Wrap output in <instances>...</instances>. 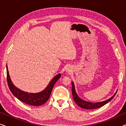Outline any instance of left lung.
Masks as SVG:
<instances>
[{
    "instance_id": "8db88e82",
    "label": "left lung",
    "mask_w": 126,
    "mask_h": 126,
    "mask_svg": "<svg viewBox=\"0 0 126 126\" xmlns=\"http://www.w3.org/2000/svg\"><path fill=\"white\" fill-rule=\"evenodd\" d=\"M72 96H73V99L74 100H75V103H76L79 107H80L86 110H92V109H96V108L101 107L102 106H104L105 104H106L107 103H108L110 101H111V100L114 97V96H115V94H116V92H117L116 91V93H115V94H113L111 98H110V99H108L106 101H101V102H98V103H91V102H88V101H84L79 97L78 95H77L76 94V92L75 85H74L73 82H72Z\"/></svg>"
}]
</instances>
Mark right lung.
I'll return each mask as SVG.
<instances>
[{
	"mask_svg": "<svg viewBox=\"0 0 126 126\" xmlns=\"http://www.w3.org/2000/svg\"><path fill=\"white\" fill-rule=\"evenodd\" d=\"M6 68L7 84L12 94L20 101L27 104L33 106H41V105L45 104L47 101L50 96L51 91H52L55 83L61 77V74H58V75L56 76L51 80L47 87L42 92L36 93V94H32V93L29 94V93L21 91L14 85L13 82L11 81V79H10L7 65H6Z\"/></svg>",
	"mask_w": 126,
	"mask_h": 126,
	"instance_id": "1",
	"label": "right lung"
}]
</instances>
